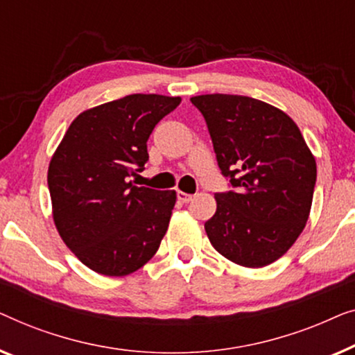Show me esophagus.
<instances>
[{
    "instance_id": "obj_1",
    "label": "esophagus",
    "mask_w": 355,
    "mask_h": 355,
    "mask_svg": "<svg viewBox=\"0 0 355 355\" xmlns=\"http://www.w3.org/2000/svg\"><path fill=\"white\" fill-rule=\"evenodd\" d=\"M177 199H178L180 202L188 204L193 199V194H188V193H183V191H177Z\"/></svg>"
}]
</instances>
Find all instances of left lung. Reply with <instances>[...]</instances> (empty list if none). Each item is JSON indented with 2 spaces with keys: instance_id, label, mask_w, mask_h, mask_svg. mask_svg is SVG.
I'll return each instance as SVG.
<instances>
[{
  "instance_id": "obj_1",
  "label": "left lung",
  "mask_w": 355,
  "mask_h": 355,
  "mask_svg": "<svg viewBox=\"0 0 355 355\" xmlns=\"http://www.w3.org/2000/svg\"><path fill=\"white\" fill-rule=\"evenodd\" d=\"M202 114L230 189L216 193L217 211L204 223L209 241L243 267H266L306 227L317 166L291 117L238 94H201Z\"/></svg>"
}]
</instances>
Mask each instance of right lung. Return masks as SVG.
Returning a JSON list of instances; mask_svg holds the SVG:
<instances>
[{"instance_id":"1","label":"right lung","mask_w":355,"mask_h":355,"mask_svg":"<svg viewBox=\"0 0 355 355\" xmlns=\"http://www.w3.org/2000/svg\"><path fill=\"white\" fill-rule=\"evenodd\" d=\"M182 99L128 94L80 114L48 168L56 228L85 266L128 275L159 249L175 191L128 182L148 162V138Z\"/></svg>"}]
</instances>
